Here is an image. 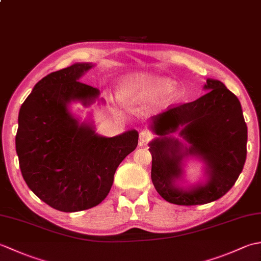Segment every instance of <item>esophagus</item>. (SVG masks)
I'll return each mask as SVG.
<instances>
[{"mask_svg":"<svg viewBox=\"0 0 261 261\" xmlns=\"http://www.w3.org/2000/svg\"><path fill=\"white\" fill-rule=\"evenodd\" d=\"M139 139L141 143H147L148 141H150L152 139V134L149 130H142L140 132Z\"/></svg>","mask_w":261,"mask_h":261,"instance_id":"esophagus-1","label":"esophagus"}]
</instances>
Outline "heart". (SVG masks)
Here are the masks:
<instances>
[{"label": "heart", "instance_id": "b5f03b06", "mask_svg": "<svg viewBox=\"0 0 261 261\" xmlns=\"http://www.w3.org/2000/svg\"><path fill=\"white\" fill-rule=\"evenodd\" d=\"M163 93V99L166 103L176 101L179 96L177 87L171 86V82L159 77L136 75L122 82L120 95L123 99H142L157 96Z\"/></svg>", "mask_w": 261, "mask_h": 261}]
</instances>
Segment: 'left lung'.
<instances>
[{
  "label": "left lung",
  "mask_w": 261,
  "mask_h": 261,
  "mask_svg": "<svg viewBox=\"0 0 261 261\" xmlns=\"http://www.w3.org/2000/svg\"><path fill=\"white\" fill-rule=\"evenodd\" d=\"M208 92L196 101L169 107L153 119L152 129L160 138L150 142L151 179L166 201L177 205H202L222 197L234 185L247 157L248 130L241 104L222 82L206 80ZM180 125L192 146L181 151L178 141L165 137ZM201 156L208 165L210 179L205 187L182 191L173 185L181 173L185 154Z\"/></svg>",
  "instance_id": "1"
}]
</instances>
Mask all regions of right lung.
Instances as JSON below:
<instances>
[{"label":"right lung","mask_w":261,"mask_h":261,"mask_svg":"<svg viewBox=\"0 0 261 261\" xmlns=\"http://www.w3.org/2000/svg\"><path fill=\"white\" fill-rule=\"evenodd\" d=\"M91 64H75L39 81L21 105L15 148L21 174L41 201L62 212L92 208L108 196L116 168L138 145V132L97 136L67 110L90 104L96 87L79 82Z\"/></svg>","instance_id":"add662e5"}]
</instances>
